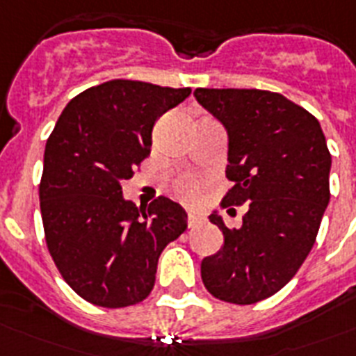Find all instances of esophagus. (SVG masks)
I'll return each mask as SVG.
<instances>
[{
	"mask_svg": "<svg viewBox=\"0 0 356 356\" xmlns=\"http://www.w3.org/2000/svg\"><path fill=\"white\" fill-rule=\"evenodd\" d=\"M207 218L195 211H188V227H200L201 223H205Z\"/></svg>",
	"mask_w": 356,
	"mask_h": 356,
	"instance_id": "esophagus-1",
	"label": "esophagus"
}]
</instances>
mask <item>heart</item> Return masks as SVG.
<instances>
[{"instance_id":"obj_1","label":"heart","mask_w":356,"mask_h":356,"mask_svg":"<svg viewBox=\"0 0 356 356\" xmlns=\"http://www.w3.org/2000/svg\"><path fill=\"white\" fill-rule=\"evenodd\" d=\"M175 192H177L183 200H194L197 190H200V181L194 175H181V177L175 181Z\"/></svg>"}]
</instances>
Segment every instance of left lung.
Instances as JSON below:
<instances>
[{
  "instance_id": "8db88e82",
  "label": "left lung",
  "mask_w": 356,
  "mask_h": 356,
  "mask_svg": "<svg viewBox=\"0 0 356 356\" xmlns=\"http://www.w3.org/2000/svg\"><path fill=\"white\" fill-rule=\"evenodd\" d=\"M194 96L227 131L233 186L222 207L248 205L238 229L216 212L209 216L223 248L203 259L201 279L222 301L259 303L298 273L316 242L331 197L325 134L309 111L277 92L197 88Z\"/></svg>"
}]
</instances>
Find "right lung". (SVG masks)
<instances>
[{"label":"right lung","instance_id":"add662e5","mask_svg":"<svg viewBox=\"0 0 356 356\" xmlns=\"http://www.w3.org/2000/svg\"><path fill=\"white\" fill-rule=\"evenodd\" d=\"M114 79L64 107L44 151L40 212L46 243L75 293L105 309L144 301L162 249L186 231V212L164 195L147 209L123 200L122 183L149 155L159 116L190 96Z\"/></svg>","mask_w":356,"mask_h":356}]
</instances>
